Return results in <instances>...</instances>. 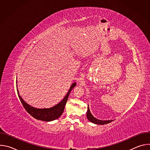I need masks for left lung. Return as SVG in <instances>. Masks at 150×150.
<instances>
[{
    "instance_id": "obj_1",
    "label": "left lung",
    "mask_w": 150,
    "mask_h": 150,
    "mask_svg": "<svg viewBox=\"0 0 150 150\" xmlns=\"http://www.w3.org/2000/svg\"><path fill=\"white\" fill-rule=\"evenodd\" d=\"M87 117L90 122H91L97 124V125H105V124L109 123L112 122V120H101L97 119V118H96L91 114L89 108H88V110H87Z\"/></svg>"
}]
</instances>
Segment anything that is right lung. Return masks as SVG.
Returning <instances> with one entry per match:
<instances>
[{"mask_svg": "<svg viewBox=\"0 0 150 150\" xmlns=\"http://www.w3.org/2000/svg\"><path fill=\"white\" fill-rule=\"evenodd\" d=\"M75 85L76 83L75 82L71 85L68 93H67L66 96H65L64 98L57 105L49 109H37L33 108V107L27 103H25L24 101V100L21 98V97L19 94L18 89L17 92L21 103H22L25 110L30 115H31L33 117L38 120H41L46 122H50L58 119L62 115V114L63 112L64 109H65L66 103L68 101L69 95L71 90L75 87Z\"/></svg>", "mask_w": 150, "mask_h": 150, "instance_id": "right-lung-1", "label": "right lung"}]
</instances>
